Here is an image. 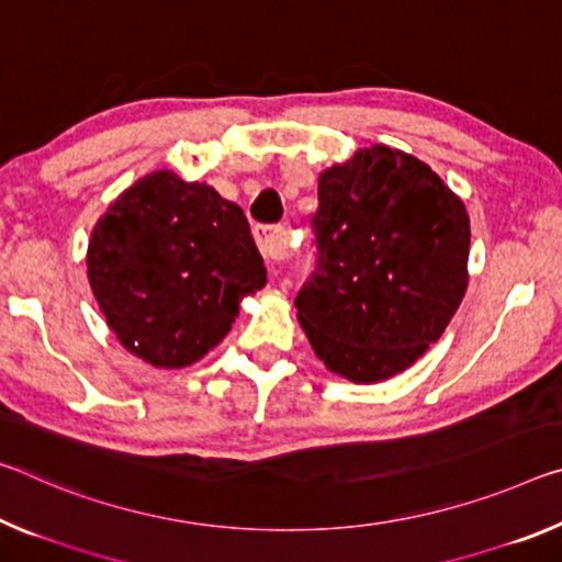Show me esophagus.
<instances>
[{"mask_svg":"<svg viewBox=\"0 0 562 562\" xmlns=\"http://www.w3.org/2000/svg\"><path fill=\"white\" fill-rule=\"evenodd\" d=\"M255 239L267 262L284 260V257L290 255V239L282 227H274V225L255 227Z\"/></svg>","mask_w":562,"mask_h":562,"instance_id":"1","label":"esophagus"}]
</instances>
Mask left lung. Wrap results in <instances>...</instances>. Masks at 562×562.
I'll use <instances>...</instances> for the list:
<instances>
[{"mask_svg":"<svg viewBox=\"0 0 562 562\" xmlns=\"http://www.w3.org/2000/svg\"><path fill=\"white\" fill-rule=\"evenodd\" d=\"M317 270L297 292L302 329L325 368L358 385L405 372L468 290L470 217L420 159L358 149L317 182Z\"/></svg>","mask_w":562,"mask_h":562,"instance_id":"obj_1","label":"left lung"}]
</instances>
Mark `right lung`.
I'll return each instance as SVG.
<instances>
[{"label":"right lung","instance_id":"1","mask_svg":"<svg viewBox=\"0 0 562 562\" xmlns=\"http://www.w3.org/2000/svg\"><path fill=\"white\" fill-rule=\"evenodd\" d=\"M87 278L124 350L180 370L222 342L267 270L235 202L155 169L97 220Z\"/></svg>","mask_w":562,"mask_h":562}]
</instances>
